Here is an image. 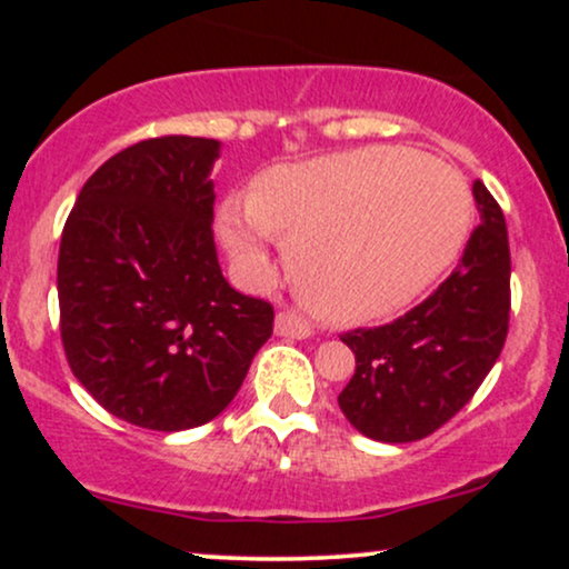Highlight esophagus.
I'll use <instances>...</instances> for the list:
<instances>
[{
    "label": "esophagus",
    "instance_id": "esophagus-1",
    "mask_svg": "<svg viewBox=\"0 0 569 569\" xmlns=\"http://www.w3.org/2000/svg\"><path fill=\"white\" fill-rule=\"evenodd\" d=\"M276 335L286 339H307L312 335V329L302 316H297V312H278Z\"/></svg>",
    "mask_w": 569,
    "mask_h": 569
}]
</instances>
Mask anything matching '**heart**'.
<instances>
[{
  "label": "heart",
  "instance_id": "1",
  "mask_svg": "<svg viewBox=\"0 0 569 569\" xmlns=\"http://www.w3.org/2000/svg\"><path fill=\"white\" fill-rule=\"evenodd\" d=\"M473 224L466 179L439 160L367 147L267 171L251 198L227 200L219 238L251 278L289 246L299 297L323 321H380L415 302L460 259Z\"/></svg>",
  "mask_w": 569,
  "mask_h": 569
}]
</instances>
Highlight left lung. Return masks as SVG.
Wrapping results in <instances>:
<instances>
[{
  "label": "left lung",
  "instance_id": "obj_1",
  "mask_svg": "<svg viewBox=\"0 0 569 569\" xmlns=\"http://www.w3.org/2000/svg\"><path fill=\"white\" fill-rule=\"evenodd\" d=\"M473 200L481 224L452 276L398 321L342 335L356 375L337 401L369 439H426L471 401L498 361L511 310V251L500 206L481 181H473Z\"/></svg>",
  "mask_w": 569,
  "mask_h": 569
}]
</instances>
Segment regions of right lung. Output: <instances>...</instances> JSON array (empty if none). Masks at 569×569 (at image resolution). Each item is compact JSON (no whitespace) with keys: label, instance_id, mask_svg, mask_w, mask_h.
Masks as SVG:
<instances>
[{"label":"right lung","instance_id":"1","mask_svg":"<svg viewBox=\"0 0 569 569\" xmlns=\"http://www.w3.org/2000/svg\"><path fill=\"white\" fill-rule=\"evenodd\" d=\"M221 141H139L84 181L61 234L69 367L109 415L187 430L221 415L272 335V307L234 291L213 246Z\"/></svg>","mask_w":569,"mask_h":569}]
</instances>
